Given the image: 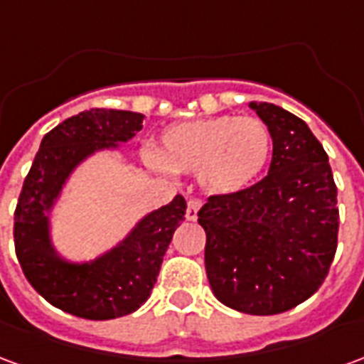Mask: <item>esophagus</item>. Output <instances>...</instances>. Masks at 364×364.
I'll use <instances>...</instances> for the list:
<instances>
[{
    "label": "esophagus",
    "instance_id": "34e87169",
    "mask_svg": "<svg viewBox=\"0 0 364 364\" xmlns=\"http://www.w3.org/2000/svg\"><path fill=\"white\" fill-rule=\"evenodd\" d=\"M198 210H200V200L197 198H191L189 203H187V220H197L198 216Z\"/></svg>",
    "mask_w": 364,
    "mask_h": 364
}]
</instances>
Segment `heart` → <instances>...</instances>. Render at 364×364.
Instances as JSON below:
<instances>
[{
    "instance_id": "heart-1",
    "label": "heart",
    "mask_w": 364,
    "mask_h": 364,
    "mask_svg": "<svg viewBox=\"0 0 364 364\" xmlns=\"http://www.w3.org/2000/svg\"><path fill=\"white\" fill-rule=\"evenodd\" d=\"M159 164L179 173H197L210 195H236L252 185L267 166L271 132L255 117L220 114L179 122L164 130Z\"/></svg>"
}]
</instances>
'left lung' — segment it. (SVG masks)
I'll return each instance as SVG.
<instances>
[{"label": "left lung", "mask_w": 364, "mask_h": 364, "mask_svg": "<svg viewBox=\"0 0 364 364\" xmlns=\"http://www.w3.org/2000/svg\"><path fill=\"white\" fill-rule=\"evenodd\" d=\"M273 138L269 173L198 210L214 296L237 312L273 316L304 302L337 250V187L328 154L304 120L273 103H250Z\"/></svg>", "instance_id": "1"}]
</instances>
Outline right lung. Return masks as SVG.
I'll list each match as a JSON object with an SVG mask.
<instances>
[{
  "mask_svg": "<svg viewBox=\"0 0 364 364\" xmlns=\"http://www.w3.org/2000/svg\"><path fill=\"white\" fill-rule=\"evenodd\" d=\"M144 114L91 109L52 128L41 142L15 208V253L33 289L52 306L85 320H112L150 298L167 245L185 220L181 195L146 214L120 244L97 259L72 263L50 240V210L75 167L99 150L119 148L142 130Z\"/></svg>",
  "mask_w": 364,
  "mask_h": 364,
  "instance_id": "obj_1",
  "label": "right lung"
}]
</instances>
